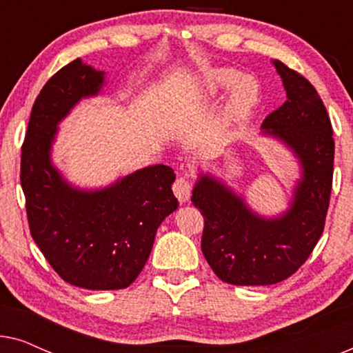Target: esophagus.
<instances>
[{"label":"esophagus","mask_w":353,"mask_h":353,"mask_svg":"<svg viewBox=\"0 0 353 353\" xmlns=\"http://www.w3.org/2000/svg\"><path fill=\"white\" fill-rule=\"evenodd\" d=\"M172 190H173V194L176 196V199L180 201L181 204H185V202L190 201V197H191L192 185L188 178L180 176V178H176L175 183H173Z\"/></svg>","instance_id":"obj_1"}]
</instances>
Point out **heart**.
Here are the masks:
<instances>
[{"label": "heart", "instance_id": "1", "mask_svg": "<svg viewBox=\"0 0 353 353\" xmlns=\"http://www.w3.org/2000/svg\"><path fill=\"white\" fill-rule=\"evenodd\" d=\"M230 88L223 117L228 123H241L254 112L259 104V86L255 80L249 77L241 79L239 72L233 69H209L197 77L191 94L197 101L209 99L216 98Z\"/></svg>", "mask_w": 353, "mask_h": 353}]
</instances>
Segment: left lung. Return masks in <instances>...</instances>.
Masks as SVG:
<instances>
[{
  "label": "left lung",
  "instance_id": "1",
  "mask_svg": "<svg viewBox=\"0 0 353 353\" xmlns=\"http://www.w3.org/2000/svg\"><path fill=\"white\" fill-rule=\"evenodd\" d=\"M286 103L265 119L262 137L284 144L301 165L289 207L263 216L212 173H199L191 201L204 215L202 252L221 281L268 286L291 276L325 228L334 163L332 127L316 90L279 61Z\"/></svg>",
  "mask_w": 353,
  "mask_h": 353
}]
</instances>
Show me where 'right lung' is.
<instances>
[{
	"label": "right lung",
	"mask_w": 353,
	"mask_h": 353,
	"mask_svg": "<svg viewBox=\"0 0 353 353\" xmlns=\"http://www.w3.org/2000/svg\"><path fill=\"white\" fill-rule=\"evenodd\" d=\"M104 85L105 72L81 59L52 75L32 108L21 159L33 241L65 283L91 291L128 288L148 262L157 228L178 207L175 173L163 163L96 190L74 186L52 163L57 125Z\"/></svg>",
	"instance_id": "right-lung-1"
}]
</instances>
